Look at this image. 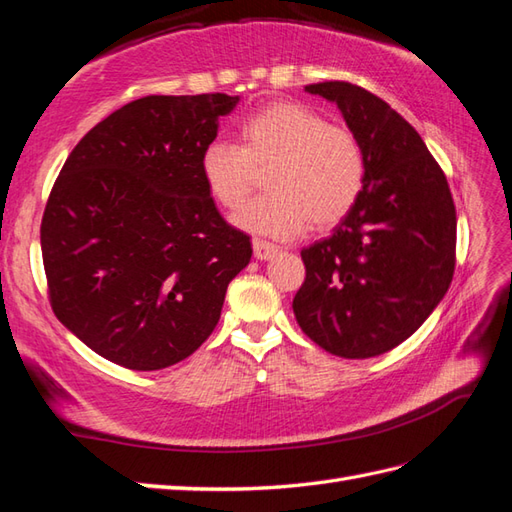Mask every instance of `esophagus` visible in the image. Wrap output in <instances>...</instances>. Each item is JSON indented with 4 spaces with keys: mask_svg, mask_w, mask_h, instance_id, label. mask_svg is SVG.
Listing matches in <instances>:
<instances>
[{
    "mask_svg": "<svg viewBox=\"0 0 512 512\" xmlns=\"http://www.w3.org/2000/svg\"><path fill=\"white\" fill-rule=\"evenodd\" d=\"M276 252H278V247L274 243L263 241V238H256V241H254V256L258 260H267V258L274 256Z\"/></svg>",
    "mask_w": 512,
    "mask_h": 512,
    "instance_id": "esophagus-1",
    "label": "esophagus"
}]
</instances>
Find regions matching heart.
<instances>
[{"label": "heart", "mask_w": 512, "mask_h": 512, "mask_svg": "<svg viewBox=\"0 0 512 512\" xmlns=\"http://www.w3.org/2000/svg\"><path fill=\"white\" fill-rule=\"evenodd\" d=\"M241 146L214 140L201 153L199 170L210 197L238 210L265 173L269 195L236 214L245 232L291 238L306 227L333 230L355 208L366 181L359 138L342 124L326 122L313 107L278 100L238 127Z\"/></svg>", "instance_id": "1"}]
</instances>
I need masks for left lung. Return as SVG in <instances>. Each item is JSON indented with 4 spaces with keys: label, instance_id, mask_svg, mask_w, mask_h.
<instances>
[{
    "label": "left lung",
    "instance_id": "left-lung-1",
    "mask_svg": "<svg viewBox=\"0 0 512 512\" xmlns=\"http://www.w3.org/2000/svg\"><path fill=\"white\" fill-rule=\"evenodd\" d=\"M337 102L366 155V181L335 232L304 247L293 298L302 333L331 355L368 359L418 331L453 280L456 206L440 164L388 102L342 81L304 87Z\"/></svg>",
    "mask_w": 512,
    "mask_h": 512
}]
</instances>
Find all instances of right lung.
Returning <instances> with one entry per match:
<instances>
[{
	"label": "right lung",
	"mask_w": 512,
	"mask_h": 512,
	"mask_svg": "<svg viewBox=\"0 0 512 512\" xmlns=\"http://www.w3.org/2000/svg\"><path fill=\"white\" fill-rule=\"evenodd\" d=\"M238 96H144L74 146L41 219L54 315L129 370L190 357L219 324L252 238L227 223L199 160Z\"/></svg>",
	"instance_id": "right-lung-1"
}]
</instances>
